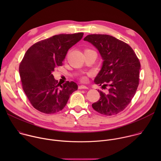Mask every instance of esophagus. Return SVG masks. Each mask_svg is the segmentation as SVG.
I'll list each match as a JSON object with an SVG mask.
<instances>
[{
  "mask_svg": "<svg viewBox=\"0 0 161 161\" xmlns=\"http://www.w3.org/2000/svg\"><path fill=\"white\" fill-rule=\"evenodd\" d=\"M78 88L79 89H88V87L85 85H80L78 86Z\"/></svg>",
  "mask_w": 161,
  "mask_h": 161,
  "instance_id": "obj_1",
  "label": "esophagus"
}]
</instances>
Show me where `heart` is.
<instances>
[{"mask_svg":"<svg viewBox=\"0 0 161 161\" xmlns=\"http://www.w3.org/2000/svg\"><path fill=\"white\" fill-rule=\"evenodd\" d=\"M88 50H91L86 49V50H85V51H88ZM81 80L82 81H87V78H86V76H83V77L81 78Z\"/></svg>","mask_w":161,"mask_h":161,"instance_id":"1","label":"heart"}]
</instances>
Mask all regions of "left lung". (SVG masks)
I'll return each mask as SVG.
<instances>
[{"mask_svg":"<svg viewBox=\"0 0 161 161\" xmlns=\"http://www.w3.org/2000/svg\"><path fill=\"white\" fill-rule=\"evenodd\" d=\"M99 50L103 61L94 82L108 87L92 106L106 116L122 111L131 102L139 85L140 62L132 48L125 42L106 34H90L84 38Z\"/></svg>","mask_w":161,"mask_h":161,"instance_id":"1","label":"left lung"}]
</instances>
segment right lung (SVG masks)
Returning a JSON list of instances; mask_svg holds the SVG:
<instances>
[{"mask_svg": "<svg viewBox=\"0 0 161 161\" xmlns=\"http://www.w3.org/2000/svg\"><path fill=\"white\" fill-rule=\"evenodd\" d=\"M83 36V32L61 34L34 44L19 64L22 88L32 106L52 114L61 111L78 85L67 81L62 85L54 79V69L62 65L67 51Z\"/></svg>", "mask_w": 161, "mask_h": 161, "instance_id": "1", "label": "right lung"}]
</instances>
